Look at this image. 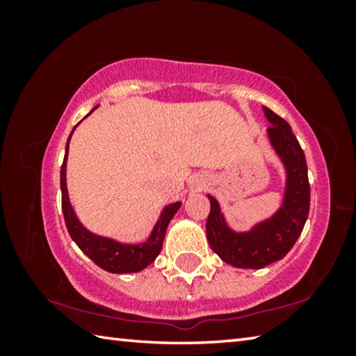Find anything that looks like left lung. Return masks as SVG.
Instances as JSON below:
<instances>
[{
    "mask_svg": "<svg viewBox=\"0 0 356 356\" xmlns=\"http://www.w3.org/2000/svg\"><path fill=\"white\" fill-rule=\"evenodd\" d=\"M270 122L267 138L286 172L281 207L250 231H234L222 215L220 202L207 195L210 213L206 225L210 248L237 268H264L284 257L297 242L309 213V180L303 149L291 125L267 106H262Z\"/></svg>",
    "mask_w": 356,
    "mask_h": 356,
    "instance_id": "8db88e82",
    "label": "left lung"
}]
</instances>
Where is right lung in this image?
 Masks as SVG:
<instances>
[{
    "label": "right lung",
    "mask_w": 356,
    "mask_h": 356,
    "mask_svg": "<svg viewBox=\"0 0 356 356\" xmlns=\"http://www.w3.org/2000/svg\"><path fill=\"white\" fill-rule=\"evenodd\" d=\"M94 110L89 111V114H91ZM89 114H86L84 118H88ZM76 125L74 127V130L76 129ZM74 130H72V134H74ZM72 134L69 136L67 144H65V155L61 166L63 213H64L65 226H67V231L70 234L72 240H74V242L78 245V248L91 259L94 264H97L100 268L106 270V272L110 273L141 272V270H144L147 265L152 264L156 259V256L160 254L161 246H163L166 227L172 220V216L176 215L182 202L179 201V202L168 204V206L161 210L159 221L155 222L152 232H150L149 238L144 243L125 245V243L118 242V240L114 238L102 237V236H97V234L88 231V229L81 225V221L78 220L75 210L72 207L70 200H69L67 184H65V170H67V154H69V143H70Z\"/></svg>",
    "instance_id": "1"
}]
</instances>
